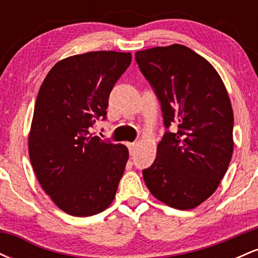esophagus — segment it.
<instances>
[{"instance_id": "34e87169", "label": "esophagus", "mask_w": 258, "mask_h": 258, "mask_svg": "<svg viewBox=\"0 0 258 258\" xmlns=\"http://www.w3.org/2000/svg\"><path fill=\"white\" fill-rule=\"evenodd\" d=\"M127 146H128L130 153H131V154H135V153H136V149H137V146H138V144L136 143V142H133V143H127Z\"/></svg>"}]
</instances>
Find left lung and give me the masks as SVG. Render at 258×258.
Segmentation results:
<instances>
[{"instance_id":"8db88e82","label":"left lung","mask_w":258,"mask_h":258,"mask_svg":"<svg viewBox=\"0 0 258 258\" xmlns=\"http://www.w3.org/2000/svg\"><path fill=\"white\" fill-rule=\"evenodd\" d=\"M136 60L161 103L167 131L144 182L167 206L189 210L209 199L233 155V109L221 76L183 44L136 52Z\"/></svg>"}]
</instances>
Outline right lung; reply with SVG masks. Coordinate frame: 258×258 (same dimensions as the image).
<instances>
[{
  "instance_id": "1",
  "label": "right lung",
  "mask_w": 258,
  "mask_h": 258,
  "mask_svg": "<svg viewBox=\"0 0 258 258\" xmlns=\"http://www.w3.org/2000/svg\"><path fill=\"white\" fill-rule=\"evenodd\" d=\"M131 53L97 51L61 59L44 78L29 133L38 182L67 214L87 217L108 209L128 160L123 144L93 136L109 94L131 64Z\"/></svg>"
}]
</instances>
